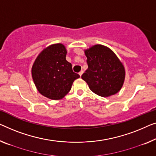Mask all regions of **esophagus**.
Segmentation results:
<instances>
[{
    "label": "esophagus",
    "instance_id": "obj_1",
    "mask_svg": "<svg viewBox=\"0 0 156 156\" xmlns=\"http://www.w3.org/2000/svg\"><path fill=\"white\" fill-rule=\"evenodd\" d=\"M83 73V71H80V72H79V75H80V76H82Z\"/></svg>",
    "mask_w": 156,
    "mask_h": 156
}]
</instances>
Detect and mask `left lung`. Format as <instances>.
Here are the masks:
<instances>
[{
  "mask_svg": "<svg viewBox=\"0 0 156 156\" xmlns=\"http://www.w3.org/2000/svg\"><path fill=\"white\" fill-rule=\"evenodd\" d=\"M88 69L81 76L92 91L109 97L120 91L125 80L122 64L108 48L95 45L85 51Z\"/></svg>",
  "mask_w": 156,
  "mask_h": 156,
  "instance_id": "8db88e82",
  "label": "left lung"
}]
</instances>
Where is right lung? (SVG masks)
<instances>
[{"label": "right lung", "mask_w": 156, "mask_h": 156, "mask_svg": "<svg viewBox=\"0 0 156 156\" xmlns=\"http://www.w3.org/2000/svg\"><path fill=\"white\" fill-rule=\"evenodd\" d=\"M66 50L62 44L49 46L42 51L32 66V78L38 92L50 99H62L70 91L80 76L66 60Z\"/></svg>", "instance_id": "add662e5"}]
</instances>
